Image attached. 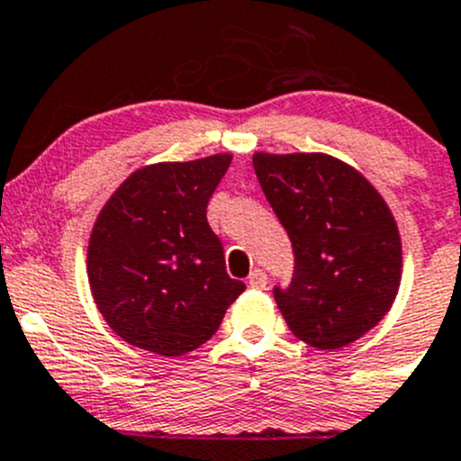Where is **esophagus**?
<instances>
[{"label":"esophagus","instance_id":"34e87169","mask_svg":"<svg viewBox=\"0 0 461 461\" xmlns=\"http://www.w3.org/2000/svg\"><path fill=\"white\" fill-rule=\"evenodd\" d=\"M249 286H253V289H264V286H267V273L255 268L249 276Z\"/></svg>","mask_w":461,"mask_h":461}]
</instances>
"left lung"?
<instances>
[{"instance_id": "1", "label": "left lung", "mask_w": 461, "mask_h": 461, "mask_svg": "<svg viewBox=\"0 0 461 461\" xmlns=\"http://www.w3.org/2000/svg\"><path fill=\"white\" fill-rule=\"evenodd\" d=\"M259 185L295 253L289 289L276 303L295 339L345 348L390 312L403 253L394 215L349 163L322 152H255Z\"/></svg>"}]
</instances>
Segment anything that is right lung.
Masks as SVG:
<instances>
[{"label": "right lung", "mask_w": 461, "mask_h": 461, "mask_svg": "<svg viewBox=\"0 0 461 461\" xmlns=\"http://www.w3.org/2000/svg\"><path fill=\"white\" fill-rule=\"evenodd\" d=\"M232 154L163 161L131 172L95 217L86 246L91 295L134 348L184 357L212 339L246 289L226 273L206 220Z\"/></svg>", "instance_id": "right-lung-1"}]
</instances>
